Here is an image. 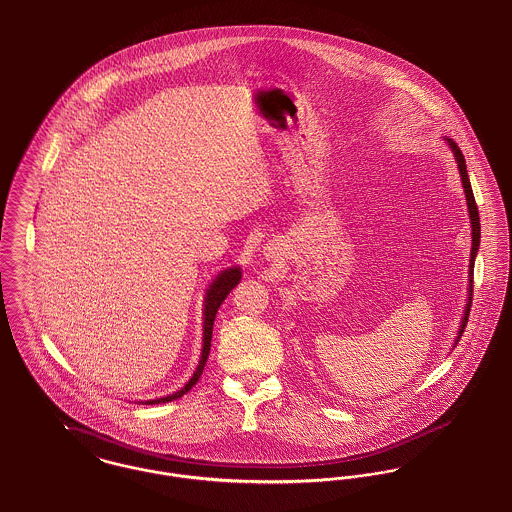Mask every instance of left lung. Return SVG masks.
Segmentation results:
<instances>
[{"label":"left lung","mask_w":512,"mask_h":512,"mask_svg":"<svg viewBox=\"0 0 512 512\" xmlns=\"http://www.w3.org/2000/svg\"><path fill=\"white\" fill-rule=\"evenodd\" d=\"M452 151H454V157L458 161V169H460V176H462V184H464V192H466V200H468V211H470V219H472V260H470V281H474V260H476L477 248H479V237H481V227H479V211H477L476 198H474V192H472V184H470V178H468V171H466V159L462 155V151L458 149V145L448 139ZM472 293L474 289L470 287V299H468V307H466V314H464V320H462V330L460 334L464 332L466 324H468V316H470V308H472ZM460 338V336H458Z\"/></svg>","instance_id":"8db88e82"}]
</instances>
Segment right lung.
Listing matches in <instances>:
<instances>
[{"instance_id":"1","label":"right lung","mask_w":512,"mask_h":512,"mask_svg":"<svg viewBox=\"0 0 512 512\" xmlns=\"http://www.w3.org/2000/svg\"><path fill=\"white\" fill-rule=\"evenodd\" d=\"M240 270L239 268H229L225 272L219 273L215 277V281L211 283V287L207 289V295H205V308H204V349H202V359H200V365L196 369L194 376L190 378V382L174 392L167 398H159V400H149L145 404H161V402H171V400H178L180 396H184L204 373L205 361H207V355H209V349H211V334H213V320H215V314L221 307V303L227 299V295L231 293V289H235V285L239 283Z\"/></svg>"}]
</instances>
